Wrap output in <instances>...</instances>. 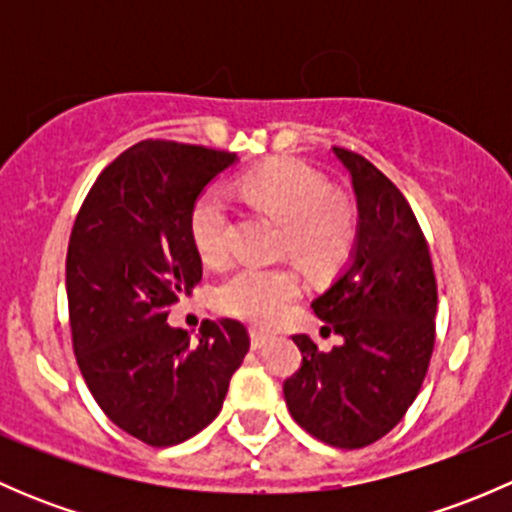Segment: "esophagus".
Listing matches in <instances>:
<instances>
[{"label":"esophagus","mask_w":512,"mask_h":512,"mask_svg":"<svg viewBox=\"0 0 512 512\" xmlns=\"http://www.w3.org/2000/svg\"><path fill=\"white\" fill-rule=\"evenodd\" d=\"M270 339H272V334L265 332V329H250L252 349H262L267 342H270Z\"/></svg>","instance_id":"obj_1"}]
</instances>
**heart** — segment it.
<instances>
[{
  "label": "heart",
  "instance_id": "b5f03b06",
  "mask_svg": "<svg viewBox=\"0 0 512 512\" xmlns=\"http://www.w3.org/2000/svg\"><path fill=\"white\" fill-rule=\"evenodd\" d=\"M245 193L287 225V250L307 270L327 272L347 260L356 240V213L329 193L322 175L299 160H275L242 180ZM190 237L203 260L220 262L230 250V205L220 185H210L190 208ZM302 292L289 267L242 265L213 292L220 312L247 322H270Z\"/></svg>",
  "mask_w": 512,
  "mask_h": 512
}]
</instances>
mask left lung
<instances>
[{
    "label": "left lung",
    "mask_w": 512,
    "mask_h": 512,
    "mask_svg": "<svg viewBox=\"0 0 512 512\" xmlns=\"http://www.w3.org/2000/svg\"><path fill=\"white\" fill-rule=\"evenodd\" d=\"M334 156L352 178L359 220L349 265L312 309L344 342L319 352L297 334L302 366L285 381V401L319 441L364 448L414 404L436 339L438 294L426 237L401 190L359 153L334 148Z\"/></svg>",
    "instance_id": "8db88e82"
}]
</instances>
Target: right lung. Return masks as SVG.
<instances>
[{"mask_svg": "<svg viewBox=\"0 0 512 512\" xmlns=\"http://www.w3.org/2000/svg\"><path fill=\"white\" fill-rule=\"evenodd\" d=\"M235 153L141 141L91 185L66 252L74 354L101 411L148 446H175L223 409L250 337L235 319L170 327L203 277L190 208Z\"/></svg>", "mask_w": 512, "mask_h": 512, "instance_id": "1", "label": "right lung"}]
</instances>
